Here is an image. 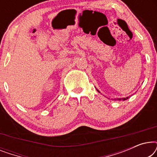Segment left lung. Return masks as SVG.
<instances>
[{
  "label": "left lung",
  "mask_w": 157,
  "mask_h": 157,
  "mask_svg": "<svg viewBox=\"0 0 157 157\" xmlns=\"http://www.w3.org/2000/svg\"><path fill=\"white\" fill-rule=\"evenodd\" d=\"M96 90H97V91H98V92H99V93H100V91H98V90L97 89H96ZM128 97H126V98H116V99H117V100H119V101H125V100H126V99H128Z\"/></svg>",
  "instance_id": "1"
}]
</instances>
